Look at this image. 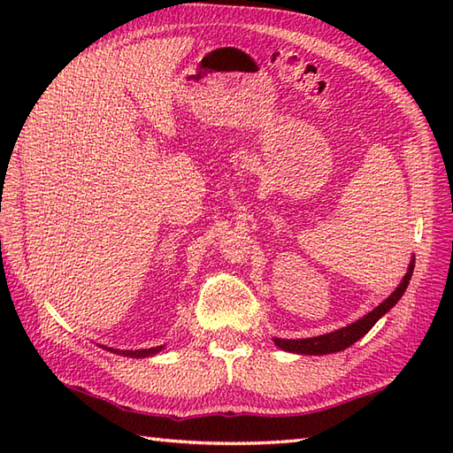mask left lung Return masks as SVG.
<instances>
[{
	"instance_id": "left-lung-1",
	"label": "left lung",
	"mask_w": 453,
	"mask_h": 453,
	"mask_svg": "<svg viewBox=\"0 0 453 453\" xmlns=\"http://www.w3.org/2000/svg\"><path fill=\"white\" fill-rule=\"evenodd\" d=\"M412 268H415V261H411L409 271H407L405 278H403V282L399 284L397 290L393 292L386 302L375 307L373 311H370L368 315H364L362 319H358L349 326H344V329L326 333V334H321V336H313V339H302V341L274 339L276 346H280V349H284V350L297 352V354H329V352H339V350L349 349L350 344H354L356 341L362 339V336L368 333L375 323H378L381 315H386L391 310V307L401 300V296L405 294L407 286L411 282Z\"/></svg>"
}]
</instances>
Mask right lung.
Wrapping results in <instances>:
<instances>
[{"label":"right lung","mask_w":453,"mask_h":453,"mask_svg":"<svg viewBox=\"0 0 453 453\" xmlns=\"http://www.w3.org/2000/svg\"><path fill=\"white\" fill-rule=\"evenodd\" d=\"M163 346H156V349H143V350H117V349H111V352H117V354H124V356H132V358H146V356H153L157 354Z\"/></svg>","instance_id":"add662e5"}]
</instances>
